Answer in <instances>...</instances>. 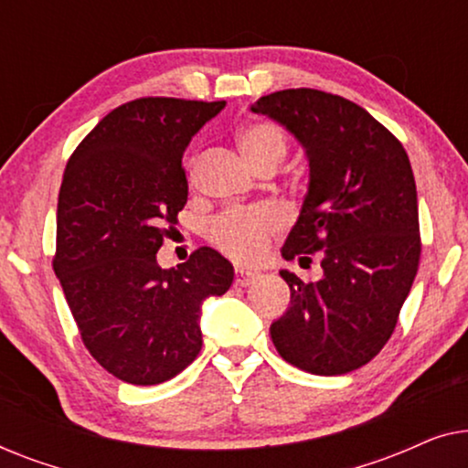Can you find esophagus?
<instances>
[{
	"label": "esophagus",
	"mask_w": 468,
	"mask_h": 468,
	"mask_svg": "<svg viewBox=\"0 0 468 468\" xmlns=\"http://www.w3.org/2000/svg\"><path fill=\"white\" fill-rule=\"evenodd\" d=\"M258 279V271H247V268H236V285L247 287L251 281Z\"/></svg>",
	"instance_id": "1"
}]
</instances>
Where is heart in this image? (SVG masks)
Masks as SVG:
<instances>
[{"label": "heart", "instance_id": "1", "mask_svg": "<svg viewBox=\"0 0 468 468\" xmlns=\"http://www.w3.org/2000/svg\"><path fill=\"white\" fill-rule=\"evenodd\" d=\"M236 143L258 172L274 170L287 155L285 133L272 121H251L242 125L236 132ZM283 223V210L274 204L232 208L210 221L208 239L229 258L251 261L264 253L268 236L279 232Z\"/></svg>", "mask_w": 468, "mask_h": 468}]
</instances>
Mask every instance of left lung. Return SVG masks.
<instances>
[{"label":"left lung","mask_w":468,"mask_h":468,"mask_svg":"<svg viewBox=\"0 0 468 468\" xmlns=\"http://www.w3.org/2000/svg\"><path fill=\"white\" fill-rule=\"evenodd\" d=\"M253 112L285 125L306 149L309 191L283 258L317 253L324 277L290 271V309L271 325L279 356L311 375L364 367L389 341L421 239L418 191L400 140L354 101L317 89L264 95Z\"/></svg>","instance_id":"left-lung-1"}]
</instances>
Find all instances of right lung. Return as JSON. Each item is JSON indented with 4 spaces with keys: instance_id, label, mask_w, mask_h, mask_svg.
Returning a JSON list of instances; mask_svg holds the SVG:
<instances>
[{
    "instance_id": "add662e5",
    "label": "right lung",
    "mask_w": 468,
    "mask_h": 468,
    "mask_svg": "<svg viewBox=\"0 0 468 468\" xmlns=\"http://www.w3.org/2000/svg\"><path fill=\"white\" fill-rule=\"evenodd\" d=\"M226 101L138 98L106 114L63 172L53 271L80 338L108 373L155 386L202 349L200 306L234 268L210 247L164 271L155 255L187 204L183 153Z\"/></svg>"
}]
</instances>
